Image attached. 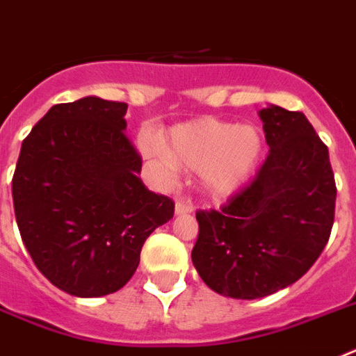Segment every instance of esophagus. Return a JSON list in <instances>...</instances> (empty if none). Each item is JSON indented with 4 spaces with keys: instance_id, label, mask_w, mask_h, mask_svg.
I'll return each mask as SVG.
<instances>
[{
    "instance_id": "obj_1",
    "label": "esophagus",
    "mask_w": 356,
    "mask_h": 356,
    "mask_svg": "<svg viewBox=\"0 0 356 356\" xmlns=\"http://www.w3.org/2000/svg\"><path fill=\"white\" fill-rule=\"evenodd\" d=\"M193 211L191 204L186 199H177L175 200V215H186V213Z\"/></svg>"
}]
</instances>
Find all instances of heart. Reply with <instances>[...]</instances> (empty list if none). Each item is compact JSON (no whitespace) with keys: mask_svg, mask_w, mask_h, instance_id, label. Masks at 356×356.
I'll list each match as a JSON object with an SVG mask.
<instances>
[{"mask_svg":"<svg viewBox=\"0 0 356 356\" xmlns=\"http://www.w3.org/2000/svg\"><path fill=\"white\" fill-rule=\"evenodd\" d=\"M140 148L165 166L199 172L204 191L225 199L251 181L261 159L264 140L252 125L199 118L168 129L161 138V147L143 138Z\"/></svg>","mask_w":356,"mask_h":356,"instance_id":"heart-1","label":"heart"}]
</instances>
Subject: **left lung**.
Instances as JSON below:
<instances>
[{
    "label": "left lung",
    "instance_id": "obj_1",
    "mask_svg": "<svg viewBox=\"0 0 356 356\" xmlns=\"http://www.w3.org/2000/svg\"><path fill=\"white\" fill-rule=\"evenodd\" d=\"M268 156L256 177L218 211H197L191 261L215 292L258 299L292 285L319 258L332 233L337 186L327 147L307 116L259 111Z\"/></svg>",
    "mask_w": 356,
    "mask_h": 356
}]
</instances>
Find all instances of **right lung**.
<instances>
[{
  "label": "right lung",
  "instance_id": "1",
  "mask_svg": "<svg viewBox=\"0 0 356 356\" xmlns=\"http://www.w3.org/2000/svg\"><path fill=\"white\" fill-rule=\"evenodd\" d=\"M127 104L86 97L54 105L32 129L12 177L17 227L57 289L100 298L122 289L152 231L174 216L148 190L127 138Z\"/></svg>",
  "mask_w": 356,
  "mask_h": 356
}]
</instances>
